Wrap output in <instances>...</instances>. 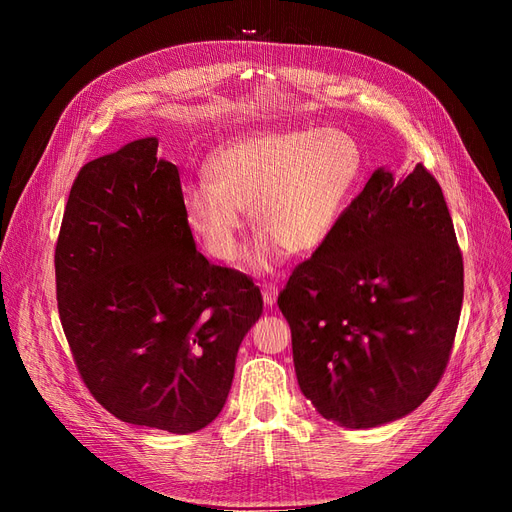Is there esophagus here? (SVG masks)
I'll return each instance as SVG.
<instances>
[{"instance_id": "1", "label": "esophagus", "mask_w": 512, "mask_h": 512, "mask_svg": "<svg viewBox=\"0 0 512 512\" xmlns=\"http://www.w3.org/2000/svg\"><path fill=\"white\" fill-rule=\"evenodd\" d=\"M261 295H263V302H266V306H274L278 300V287L272 283L261 285Z\"/></svg>"}]
</instances>
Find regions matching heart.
<instances>
[{"instance_id": "1", "label": "heart", "mask_w": 512, "mask_h": 512, "mask_svg": "<svg viewBox=\"0 0 512 512\" xmlns=\"http://www.w3.org/2000/svg\"><path fill=\"white\" fill-rule=\"evenodd\" d=\"M361 174L359 144L340 129L259 131L225 144L210 180L183 187V212L204 251L234 261L244 214L255 229L244 263L274 270L287 251L308 255L334 236Z\"/></svg>"}]
</instances>
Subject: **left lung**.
I'll list each match as a JSON object with an SVG mask.
<instances>
[{"instance_id": "obj_1", "label": "left lung", "mask_w": 512, "mask_h": 512, "mask_svg": "<svg viewBox=\"0 0 512 512\" xmlns=\"http://www.w3.org/2000/svg\"><path fill=\"white\" fill-rule=\"evenodd\" d=\"M464 259L438 180L378 168L278 295L302 393L351 430L406 417L449 364Z\"/></svg>"}]
</instances>
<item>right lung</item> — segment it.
<instances>
[{
    "label": "right lung",
    "instance_id": "add662e5",
    "mask_svg": "<svg viewBox=\"0 0 512 512\" xmlns=\"http://www.w3.org/2000/svg\"><path fill=\"white\" fill-rule=\"evenodd\" d=\"M157 146L134 140L78 172L55 249L59 319L108 412L191 434L223 410L263 300L195 249L178 168Z\"/></svg>",
    "mask_w": 512,
    "mask_h": 512
}]
</instances>
